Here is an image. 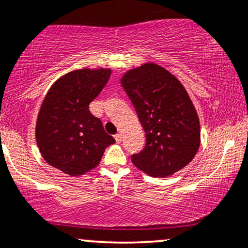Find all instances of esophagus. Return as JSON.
Listing matches in <instances>:
<instances>
[{"instance_id": "34e87169", "label": "esophagus", "mask_w": 248, "mask_h": 248, "mask_svg": "<svg viewBox=\"0 0 248 248\" xmlns=\"http://www.w3.org/2000/svg\"><path fill=\"white\" fill-rule=\"evenodd\" d=\"M114 140H115V142H117V143H121L122 135L121 134H115L114 135Z\"/></svg>"}]
</instances>
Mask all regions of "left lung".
<instances>
[{"label": "left lung", "mask_w": 248, "mask_h": 248, "mask_svg": "<svg viewBox=\"0 0 248 248\" xmlns=\"http://www.w3.org/2000/svg\"><path fill=\"white\" fill-rule=\"evenodd\" d=\"M139 115L145 147L131 161L152 177L181 170L200 146L198 113L175 75L155 62L131 68L120 80Z\"/></svg>", "instance_id": "8db88e82"}]
</instances>
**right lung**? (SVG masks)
<instances>
[{
  "mask_svg": "<svg viewBox=\"0 0 248 248\" xmlns=\"http://www.w3.org/2000/svg\"><path fill=\"white\" fill-rule=\"evenodd\" d=\"M111 68H81L62 75L50 87L37 114L35 137L42 158L70 176L98 166L115 140L89 111L111 77Z\"/></svg>",
  "mask_w": 248,
  "mask_h": 248,
  "instance_id": "right-lung-1",
  "label": "right lung"
}]
</instances>
